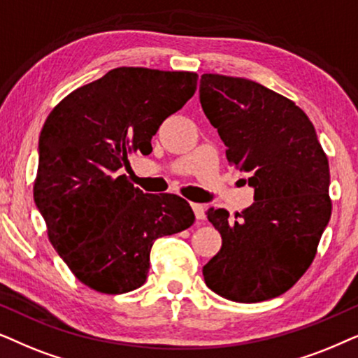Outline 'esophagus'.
<instances>
[{"instance_id": "34e87169", "label": "esophagus", "mask_w": 358, "mask_h": 358, "mask_svg": "<svg viewBox=\"0 0 358 358\" xmlns=\"http://www.w3.org/2000/svg\"><path fill=\"white\" fill-rule=\"evenodd\" d=\"M192 208H193V211H194V216H196V219H199V221H203V219L206 217V213H204V206H203V204L193 203Z\"/></svg>"}]
</instances>
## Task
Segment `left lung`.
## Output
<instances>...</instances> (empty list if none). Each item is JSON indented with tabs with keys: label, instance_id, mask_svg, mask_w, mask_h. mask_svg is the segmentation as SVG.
I'll list each match as a JSON object with an SVG mask.
<instances>
[{
	"label": "left lung",
	"instance_id": "left-lung-1",
	"mask_svg": "<svg viewBox=\"0 0 358 358\" xmlns=\"http://www.w3.org/2000/svg\"><path fill=\"white\" fill-rule=\"evenodd\" d=\"M199 101L227 160L254 188L236 219L208 209L222 245L203 266L204 282L237 303L280 296L309 268L331 219L327 157L306 114L264 85L204 73Z\"/></svg>",
	"mask_w": 358,
	"mask_h": 358
}]
</instances>
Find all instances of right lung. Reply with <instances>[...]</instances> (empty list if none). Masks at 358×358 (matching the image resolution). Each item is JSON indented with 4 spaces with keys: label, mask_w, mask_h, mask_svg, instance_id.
Segmentation results:
<instances>
[{
    "label": "right lung",
    "mask_w": 358,
    "mask_h": 358,
    "mask_svg": "<svg viewBox=\"0 0 358 358\" xmlns=\"http://www.w3.org/2000/svg\"><path fill=\"white\" fill-rule=\"evenodd\" d=\"M198 75L119 66L71 92L39 137L34 201L49 239L76 278L106 294L144 285L159 237L194 222L176 194H147L127 182L131 152L194 94Z\"/></svg>",
    "instance_id": "obj_1"
}]
</instances>
